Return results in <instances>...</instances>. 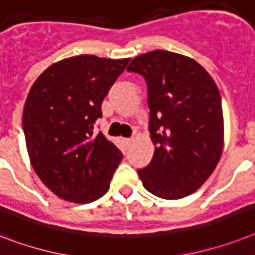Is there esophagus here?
<instances>
[{"instance_id":"esophagus-1","label":"esophagus","mask_w":255,"mask_h":255,"mask_svg":"<svg viewBox=\"0 0 255 255\" xmlns=\"http://www.w3.org/2000/svg\"><path fill=\"white\" fill-rule=\"evenodd\" d=\"M123 142H124V144H125V146H129L130 143L132 142V139H131V138H124Z\"/></svg>"}]
</instances>
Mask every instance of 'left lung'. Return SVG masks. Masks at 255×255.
Masks as SVG:
<instances>
[{
	"instance_id": "1",
	"label": "left lung",
	"mask_w": 255,
	"mask_h": 255,
	"mask_svg": "<svg viewBox=\"0 0 255 255\" xmlns=\"http://www.w3.org/2000/svg\"><path fill=\"white\" fill-rule=\"evenodd\" d=\"M128 71L147 85L152 160L138 169L143 186L164 199L201 188L222 156V98L207 71L189 57L152 50L132 58Z\"/></svg>"
}]
</instances>
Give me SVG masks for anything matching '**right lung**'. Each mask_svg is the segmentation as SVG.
I'll return each instance as SVG.
<instances>
[{
	"mask_svg": "<svg viewBox=\"0 0 255 255\" xmlns=\"http://www.w3.org/2000/svg\"><path fill=\"white\" fill-rule=\"evenodd\" d=\"M130 58L82 54L58 61L32 85L23 131L33 169L57 197L90 203L108 191L123 153L94 131L102 103Z\"/></svg>",
	"mask_w": 255,
	"mask_h": 255,
	"instance_id": "right-lung-1",
	"label": "right lung"
}]
</instances>
